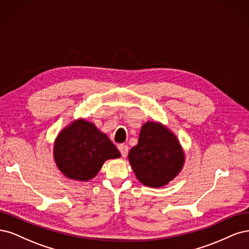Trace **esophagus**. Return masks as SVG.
Wrapping results in <instances>:
<instances>
[{
  "label": "esophagus",
  "instance_id": "1",
  "mask_svg": "<svg viewBox=\"0 0 249 249\" xmlns=\"http://www.w3.org/2000/svg\"><path fill=\"white\" fill-rule=\"evenodd\" d=\"M118 149H119V151L121 152V155H122V157H126L127 156V154H128V147L126 146V145H120L119 147H118Z\"/></svg>",
  "mask_w": 249,
  "mask_h": 249
}]
</instances>
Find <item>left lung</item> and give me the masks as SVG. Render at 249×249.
Wrapping results in <instances>:
<instances>
[{
	"label": "left lung",
	"mask_w": 249,
	"mask_h": 249,
	"mask_svg": "<svg viewBox=\"0 0 249 249\" xmlns=\"http://www.w3.org/2000/svg\"><path fill=\"white\" fill-rule=\"evenodd\" d=\"M128 159L141 183L159 188L180 174L185 163V152L177 135L165 125L148 121L142 126L138 145L131 148Z\"/></svg>",
	"instance_id": "obj_1"
}]
</instances>
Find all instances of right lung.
<instances>
[{"label": "right lung", "instance_id": "add662e5", "mask_svg": "<svg viewBox=\"0 0 249 249\" xmlns=\"http://www.w3.org/2000/svg\"><path fill=\"white\" fill-rule=\"evenodd\" d=\"M53 154L60 172L78 182L92 180L107 160L121 157L108 136L83 118L73 120L58 133Z\"/></svg>", "mask_w": 249, "mask_h": 249}]
</instances>
